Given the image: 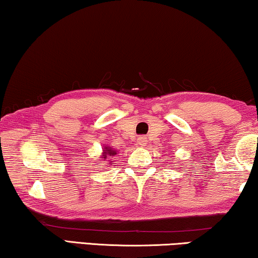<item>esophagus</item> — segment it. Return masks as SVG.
Segmentation results:
<instances>
[{
  "instance_id": "34e87169",
  "label": "esophagus",
  "mask_w": 258,
  "mask_h": 258,
  "mask_svg": "<svg viewBox=\"0 0 258 258\" xmlns=\"http://www.w3.org/2000/svg\"><path fill=\"white\" fill-rule=\"evenodd\" d=\"M138 144H139V146H146V144H147V138L144 137V136L139 137V138H138Z\"/></svg>"
}]
</instances>
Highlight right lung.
I'll return each instance as SVG.
<instances>
[{"label":"right lung","mask_w":258,"mask_h":258,"mask_svg":"<svg viewBox=\"0 0 258 258\" xmlns=\"http://www.w3.org/2000/svg\"><path fill=\"white\" fill-rule=\"evenodd\" d=\"M107 154H108V155H113V154H115V152L112 151L110 147H106V148H105V152H104V155H103V157H104V158H106V157H107Z\"/></svg>","instance_id":"1"}]
</instances>
